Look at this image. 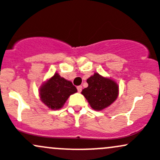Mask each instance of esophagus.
I'll return each instance as SVG.
<instances>
[{
	"label": "esophagus",
	"instance_id": "obj_1",
	"mask_svg": "<svg viewBox=\"0 0 160 160\" xmlns=\"http://www.w3.org/2000/svg\"><path fill=\"white\" fill-rule=\"evenodd\" d=\"M77 89H78V92H82V86H81V85H79V86L77 87Z\"/></svg>",
	"mask_w": 160,
	"mask_h": 160
}]
</instances>
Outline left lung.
Returning a JSON list of instances; mask_svg holds the SVG:
<instances>
[{
    "mask_svg": "<svg viewBox=\"0 0 160 160\" xmlns=\"http://www.w3.org/2000/svg\"><path fill=\"white\" fill-rule=\"evenodd\" d=\"M87 83L88 86L82 90V94L94 110L105 109L118 98V85L110 78L95 72L87 79Z\"/></svg>",
    "mask_w": 160,
    "mask_h": 160,
    "instance_id": "left-lung-1",
    "label": "left lung"
}]
</instances>
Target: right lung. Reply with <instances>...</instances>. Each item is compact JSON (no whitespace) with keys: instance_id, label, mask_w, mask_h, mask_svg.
Listing matches in <instances>:
<instances>
[{"instance_id":"right-lung-1","label":"right lung","mask_w":160,"mask_h":160,"mask_svg":"<svg viewBox=\"0 0 160 160\" xmlns=\"http://www.w3.org/2000/svg\"><path fill=\"white\" fill-rule=\"evenodd\" d=\"M77 92V88L70 81L56 73L44 82L39 88V95L42 102L52 110L60 109L72 94Z\"/></svg>"}]
</instances>
